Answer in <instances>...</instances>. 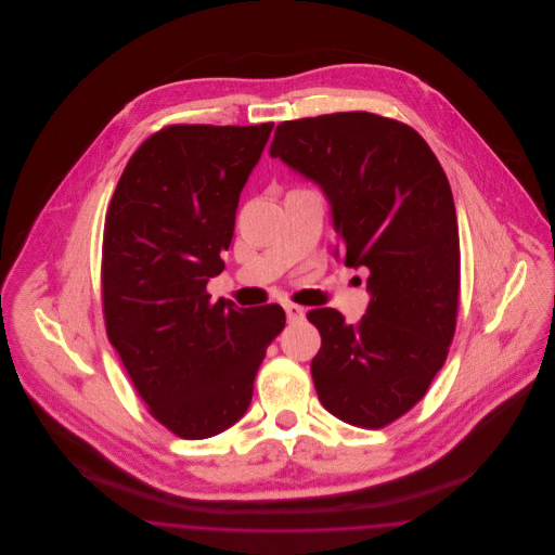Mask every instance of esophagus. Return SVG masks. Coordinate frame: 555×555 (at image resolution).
I'll use <instances>...</instances> for the list:
<instances>
[{
    "mask_svg": "<svg viewBox=\"0 0 555 555\" xmlns=\"http://www.w3.org/2000/svg\"><path fill=\"white\" fill-rule=\"evenodd\" d=\"M285 312H287L289 322H299L306 317V310L301 306H295V304H285Z\"/></svg>",
    "mask_w": 555,
    "mask_h": 555,
    "instance_id": "34e87169",
    "label": "esophagus"
}]
</instances>
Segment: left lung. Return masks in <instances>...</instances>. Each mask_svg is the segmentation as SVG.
<instances>
[{"label":"left lung","mask_w":555,"mask_h":555,"mask_svg":"<svg viewBox=\"0 0 555 555\" xmlns=\"http://www.w3.org/2000/svg\"><path fill=\"white\" fill-rule=\"evenodd\" d=\"M270 156L331 204L345 266H366V314L308 312L322 347L312 378L344 423L380 428L423 399L446 364L460 295V237L448 177L414 129L369 112L276 127Z\"/></svg>","instance_id":"1"}]
</instances>
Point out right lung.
<instances>
[{"instance_id":"1","label":"right lung","mask_w":555,"mask_h":555,"mask_svg":"<svg viewBox=\"0 0 555 555\" xmlns=\"http://www.w3.org/2000/svg\"><path fill=\"white\" fill-rule=\"evenodd\" d=\"M272 127L156 132L132 154L107 208V339L152 416L183 439L237 423L266 347L285 326L276 304L238 308L206 293L224 270L238 195Z\"/></svg>"}]
</instances>
